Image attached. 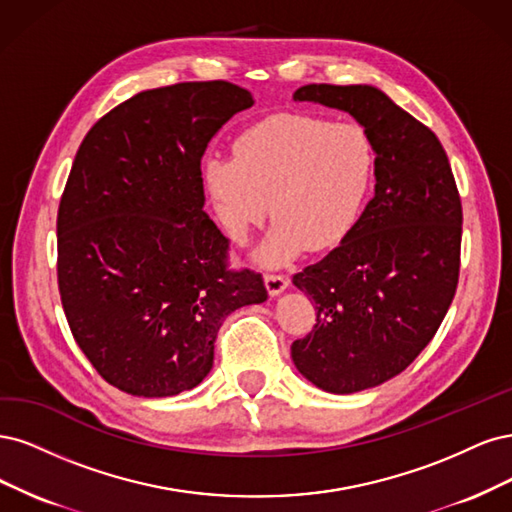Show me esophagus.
Segmentation results:
<instances>
[{
    "mask_svg": "<svg viewBox=\"0 0 512 512\" xmlns=\"http://www.w3.org/2000/svg\"><path fill=\"white\" fill-rule=\"evenodd\" d=\"M263 280H266V289L270 295L283 293L289 285V278L285 274H276V272H268L266 276H263Z\"/></svg>",
    "mask_w": 512,
    "mask_h": 512,
    "instance_id": "1",
    "label": "esophagus"
}]
</instances>
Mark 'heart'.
<instances>
[{
    "mask_svg": "<svg viewBox=\"0 0 512 512\" xmlns=\"http://www.w3.org/2000/svg\"><path fill=\"white\" fill-rule=\"evenodd\" d=\"M374 144L359 123L310 114H274L240 134L234 159L206 163V187L236 244L263 223L272 204L266 266H283L304 249L336 246L357 223L374 176Z\"/></svg>",
    "mask_w": 512,
    "mask_h": 512,
    "instance_id": "heart-1",
    "label": "heart"
}]
</instances>
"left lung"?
Listing matches in <instances>:
<instances>
[{"mask_svg":"<svg viewBox=\"0 0 512 512\" xmlns=\"http://www.w3.org/2000/svg\"><path fill=\"white\" fill-rule=\"evenodd\" d=\"M295 102L353 114L374 144V197L321 261L293 274L317 323L291 344L323 391L355 393L406 370L455 298L461 200L434 131L370 85H306Z\"/></svg>","mask_w":512,"mask_h":512,"instance_id":"obj_1","label":"left lung"}]
</instances>
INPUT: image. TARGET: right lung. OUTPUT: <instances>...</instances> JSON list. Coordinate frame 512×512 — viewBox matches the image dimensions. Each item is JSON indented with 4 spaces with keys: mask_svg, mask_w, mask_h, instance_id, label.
<instances>
[{
    "mask_svg": "<svg viewBox=\"0 0 512 512\" xmlns=\"http://www.w3.org/2000/svg\"><path fill=\"white\" fill-rule=\"evenodd\" d=\"M251 106L232 82H178L112 108L78 148L57 214V283L74 340L112 387L193 389L229 312L268 298L259 272L229 268L200 168L210 138Z\"/></svg>",
    "mask_w": 512,
    "mask_h": 512,
    "instance_id": "right-lung-1",
    "label": "right lung"
}]
</instances>
